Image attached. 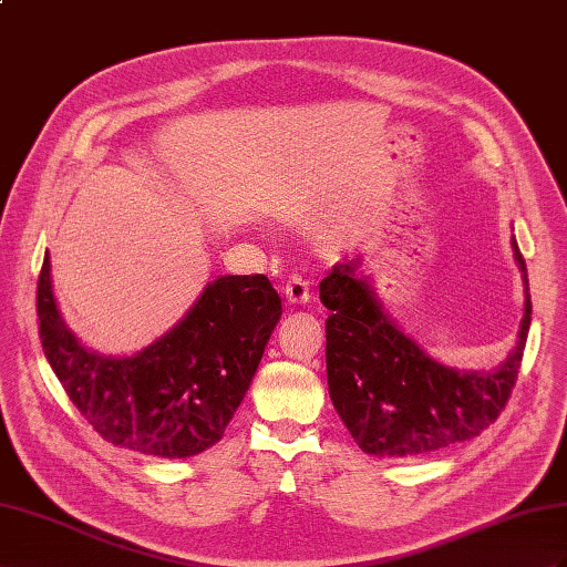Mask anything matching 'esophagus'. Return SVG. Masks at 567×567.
Wrapping results in <instances>:
<instances>
[{"mask_svg": "<svg viewBox=\"0 0 567 567\" xmlns=\"http://www.w3.org/2000/svg\"><path fill=\"white\" fill-rule=\"evenodd\" d=\"M285 297L289 303H307L311 299L309 282L303 280L301 275H289V280L285 285Z\"/></svg>", "mask_w": 567, "mask_h": 567, "instance_id": "34e87169", "label": "esophagus"}]
</instances>
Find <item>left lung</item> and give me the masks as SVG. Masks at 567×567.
<instances>
[{"instance_id": "left-lung-1", "label": "left lung", "mask_w": 567, "mask_h": 567, "mask_svg": "<svg viewBox=\"0 0 567 567\" xmlns=\"http://www.w3.org/2000/svg\"><path fill=\"white\" fill-rule=\"evenodd\" d=\"M515 260L527 268L513 239ZM357 260L321 280L328 393L357 445L375 457H416L488 429L513 393L532 323L527 295L517 344L493 371H457L431 359L390 321Z\"/></svg>"}]
</instances>
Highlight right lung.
I'll return each mask as SVG.
<instances>
[{
    "mask_svg": "<svg viewBox=\"0 0 567 567\" xmlns=\"http://www.w3.org/2000/svg\"><path fill=\"white\" fill-rule=\"evenodd\" d=\"M282 316L266 275L213 280L182 321L132 357H105L64 323L50 278H38L42 350L74 408L112 445L177 460L223 439Z\"/></svg>",
    "mask_w": 567,
    "mask_h": 567,
    "instance_id": "right-lung-1",
    "label": "right lung"
}]
</instances>
